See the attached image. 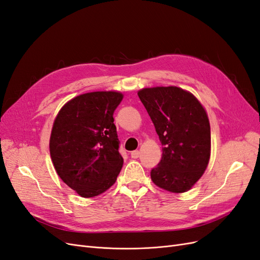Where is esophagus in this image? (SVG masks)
Masks as SVG:
<instances>
[{"label": "esophagus", "mask_w": 260, "mask_h": 260, "mask_svg": "<svg viewBox=\"0 0 260 260\" xmlns=\"http://www.w3.org/2000/svg\"><path fill=\"white\" fill-rule=\"evenodd\" d=\"M130 155H131L132 158H138L139 155H140V152L139 151H132Z\"/></svg>", "instance_id": "esophagus-1"}]
</instances>
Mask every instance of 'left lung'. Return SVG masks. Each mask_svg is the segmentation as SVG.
Returning a JSON list of instances; mask_svg holds the SVG:
<instances>
[{"label":"left lung","instance_id":"1","mask_svg":"<svg viewBox=\"0 0 260 260\" xmlns=\"http://www.w3.org/2000/svg\"><path fill=\"white\" fill-rule=\"evenodd\" d=\"M138 95L151 117L162 145L159 164L151 170L164 190L183 193L203 176L210 156V125L194 95L177 86H156Z\"/></svg>","mask_w":260,"mask_h":260}]
</instances>
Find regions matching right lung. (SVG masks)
<instances>
[{"label": "right lung", "mask_w": 260, "mask_h": 260, "mask_svg": "<svg viewBox=\"0 0 260 260\" xmlns=\"http://www.w3.org/2000/svg\"><path fill=\"white\" fill-rule=\"evenodd\" d=\"M119 92H91L69 101L54 121L50 153L59 178L82 198L105 192L123 159L114 123Z\"/></svg>", "instance_id": "1"}]
</instances>
